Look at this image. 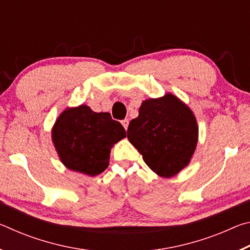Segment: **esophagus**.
<instances>
[{"label":"esophagus","instance_id":"esophagus-1","mask_svg":"<svg viewBox=\"0 0 250 250\" xmlns=\"http://www.w3.org/2000/svg\"><path fill=\"white\" fill-rule=\"evenodd\" d=\"M121 124H122V125L125 126V130L128 129V125H129V120H128V119L122 120V121H121Z\"/></svg>","mask_w":250,"mask_h":250}]
</instances>
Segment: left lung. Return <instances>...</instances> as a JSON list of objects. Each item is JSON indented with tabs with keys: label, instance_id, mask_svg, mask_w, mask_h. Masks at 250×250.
Here are the masks:
<instances>
[{
	"label": "left lung",
	"instance_id": "8db88e82",
	"mask_svg": "<svg viewBox=\"0 0 250 250\" xmlns=\"http://www.w3.org/2000/svg\"><path fill=\"white\" fill-rule=\"evenodd\" d=\"M131 145L152 171L172 177L188 167L198 140L196 118L173 94L143 100L128 131Z\"/></svg>",
	"mask_w": 250,
	"mask_h": 250
}]
</instances>
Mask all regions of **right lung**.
<instances>
[{"instance_id": "obj_1", "label": "right lung", "mask_w": 250, "mask_h": 250, "mask_svg": "<svg viewBox=\"0 0 250 250\" xmlns=\"http://www.w3.org/2000/svg\"><path fill=\"white\" fill-rule=\"evenodd\" d=\"M125 135L124 126L110 113L95 112L87 104L66 108L52 129V141L62 163L89 176L108 167L111 147Z\"/></svg>"}]
</instances>
